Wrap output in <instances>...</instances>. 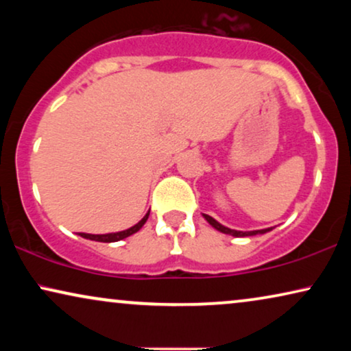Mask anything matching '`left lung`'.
Wrapping results in <instances>:
<instances>
[{
  "label": "left lung",
  "mask_w": 351,
  "mask_h": 351,
  "mask_svg": "<svg viewBox=\"0 0 351 351\" xmlns=\"http://www.w3.org/2000/svg\"><path fill=\"white\" fill-rule=\"evenodd\" d=\"M204 215V219L208 220V222L213 225L214 228H217L219 232H222V233H227V234H232V237H254V234H261V233H267V232H270V228H265V230H254V232H237V230H232V228H227V227H223V225H220L217 220H214L213 217H210V215H208V214H203Z\"/></svg>",
  "instance_id": "left-lung-1"
}]
</instances>
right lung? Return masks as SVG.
Segmentation results:
<instances>
[{
  "instance_id": "add662e5",
  "label": "right lung",
  "mask_w": 351,
  "mask_h": 351,
  "mask_svg": "<svg viewBox=\"0 0 351 351\" xmlns=\"http://www.w3.org/2000/svg\"><path fill=\"white\" fill-rule=\"evenodd\" d=\"M148 215H150V213L145 214V217H143L141 222L134 225V227L124 230V232H118V233H108V234H89V233H80L81 237L86 238V239H93V241H100V243H114V241H119V239L123 238H128L131 237V234H134L136 232H138L143 227V223L147 222Z\"/></svg>"
}]
</instances>
